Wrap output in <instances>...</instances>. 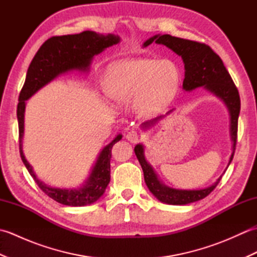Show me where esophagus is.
Listing matches in <instances>:
<instances>
[{
  "label": "esophagus",
  "instance_id": "34e87169",
  "mask_svg": "<svg viewBox=\"0 0 257 257\" xmlns=\"http://www.w3.org/2000/svg\"><path fill=\"white\" fill-rule=\"evenodd\" d=\"M125 139L130 141L132 144H137L139 141V134L137 132H135V130H132V132H129L125 135Z\"/></svg>",
  "mask_w": 257,
  "mask_h": 257
}]
</instances>
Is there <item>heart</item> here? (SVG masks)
Segmentation results:
<instances>
[{
    "mask_svg": "<svg viewBox=\"0 0 257 257\" xmlns=\"http://www.w3.org/2000/svg\"><path fill=\"white\" fill-rule=\"evenodd\" d=\"M178 80V69L170 61L124 59L109 66L103 78V90L118 105L136 99V110L146 117L167 105Z\"/></svg>",
    "mask_w": 257,
    "mask_h": 257,
    "instance_id": "obj_1",
    "label": "heart"
}]
</instances>
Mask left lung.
Instances as JSON below:
<instances>
[{
	"mask_svg": "<svg viewBox=\"0 0 257 257\" xmlns=\"http://www.w3.org/2000/svg\"><path fill=\"white\" fill-rule=\"evenodd\" d=\"M165 45L171 51L182 58L184 64V79L183 89L185 91H192L199 87L210 91L211 94L224 102L228 113H230V136L232 140V154L228 160L227 167L233 160L234 151H235L236 138H237V120L241 109V100L236 86L234 85L230 74L226 70L220 56L212 51L210 46L202 43L184 40V38L174 37L169 34H157L150 37L144 43V47L149 46L152 43ZM173 111L170 110L167 114ZM160 116L150 121H146L140 125L145 132L154 127L162 118ZM135 154L137 156L139 163L144 171L145 182L150 192L162 203L172 205H185L192 202L204 199L215 189L217 183L220 182L222 176L216 180L210 187L198 190H184L170 188L162 183L158 174L147 161L145 156V146L138 144L135 147ZM226 167V169H227Z\"/></svg>",
	"mask_w": 257,
	"mask_h": 257,
	"instance_id": "left-lung-1",
	"label": "left lung"
}]
</instances>
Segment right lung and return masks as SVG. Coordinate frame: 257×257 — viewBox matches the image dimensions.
<instances>
[{"mask_svg":"<svg viewBox=\"0 0 257 257\" xmlns=\"http://www.w3.org/2000/svg\"><path fill=\"white\" fill-rule=\"evenodd\" d=\"M120 37L114 34H99L92 31H85L75 35L55 36L47 40L33 58L27 69L26 79L21 90L18 105V121L20 132V154L22 161L35 180L40 189L56 202L68 206H85L95 203L105 193L110 182L111 148L122 138L117 135L110 144L103 147L97 157L95 165L85 182L77 188L51 187L37 178L33 167L26 160L23 152L24 114L26 100L35 95L43 87L50 84L58 76L73 70L88 72L94 56L106 48L116 45Z\"/></svg>","mask_w":257,"mask_h":257,"instance_id":"add662e5","label":"right lung"}]
</instances>
